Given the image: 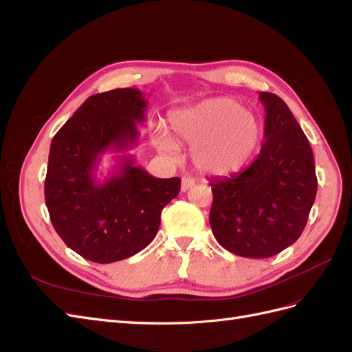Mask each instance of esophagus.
<instances>
[{
  "instance_id": "obj_1",
  "label": "esophagus",
  "mask_w": 352,
  "mask_h": 352,
  "mask_svg": "<svg viewBox=\"0 0 352 352\" xmlns=\"http://www.w3.org/2000/svg\"><path fill=\"white\" fill-rule=\"evenodd\" d=\"M195 185V180L190 177V176H184L182 177V186H180V189L184 190V192H186V190L189 189V188H192Z\"/></svg>"
}]
</instances>
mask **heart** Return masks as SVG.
Returning a JSON list of instances; mask_svg holds the SVG:
<instances>
[{
  "mask_svg": "<svg viewBox=\"0 0 352 352\" xmlns=\"http://www.w3.org/2000/svg\"><path fill=\"white\" fill-rule=\"evenodd\" d=\"M177 140L192 146V162L201 172L229 175L248 162L261 138V127L252 113L232 98H212L172 117ZM154 144L167 155L175 154L170 138L157 132Z\"/></svg>",
  "mask_w": 352,
  "mask_h": 352,
  "instance_id": "obj_1",
  "label": "heart"
}]
</instances>
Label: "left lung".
Listing matches in <instances>:
<instances>
[{"mask_svg": "<svg viewBox=\"0 0 352 352\" xmlns=\"http://www.w3.org/2000/svg\"><path fill=\"white\" fill-rule=\"evenodd\" d=\"M260 154L242 172L210 180L212 235L248 258L273 257L300 238L317 192L313 151L301 126L278 95L260 92Z\"/></svg>", "mask_w": 352, "mask_h": 352, "instance_id": "left-lung-1", "label": "left lung"}]
</instances>
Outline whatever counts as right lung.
<instances>
[{"label":"right lung","mask_w":352,"mask_h":352,"mask_svg":"<svg viewBox=\"0 0 352 352\" xmlns=\"http://www.w3.org/2000/svg\"><path fill=\"white\" fill-rule=\"evenodd\" d=\"M142 92L120 88L95 94L52 138L45 204L60 238L94 263H114L142 251L157 235L160 216L177 197L180 179H158L131 155L104 182L95 170L107 151H127L145 120Z\"/></svg>","instance_id":"add662e5"}]
</instances>
